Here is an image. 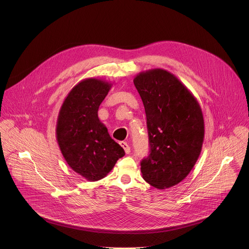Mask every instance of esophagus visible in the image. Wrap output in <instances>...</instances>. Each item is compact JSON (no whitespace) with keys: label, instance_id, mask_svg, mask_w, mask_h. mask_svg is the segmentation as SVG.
Instances as JSON below:
<instances>
[{"label":"esophagus","instance_id":"1","mask_svg":"<svg viewBox=\"0 0 249 249\" xmlns=\"http://www.w3.org/2000/svg\"><path fill=\"white\" fill-rule=\"evenodd\" d=\"M120 146L124 149V151H125L126 154H129V153H130V147H129V145L126 143V142H120Z\"/></svg>","mask_w":249,"mask_h":249}]
</instances>
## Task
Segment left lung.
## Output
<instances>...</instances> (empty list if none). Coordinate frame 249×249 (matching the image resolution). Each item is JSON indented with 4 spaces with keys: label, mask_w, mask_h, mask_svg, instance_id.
Instances as JSON below:
<instances>
[{
    "label": "left lung",
    "mask_w": 249,
    "mask_h": 249,
    "mask_svg": "<svg viewBox=\"0 0 249 249\" xmlns=\"http://www.w3.org/2000/svg\"><path fill=\"white\" fill-rule=\"evenodd\" d=\"M134 85L145 106L150 155L141 161L143 178L158 189L181 182L202 150L205 125L193 93L163 69L139 73Z\"/></svg>",
    "instance_id": "8db88e82"
}]
</instances>
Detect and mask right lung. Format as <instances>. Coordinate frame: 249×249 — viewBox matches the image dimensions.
<instances>
[{
  "label": "right lung",
  "mask_w": 249,
  "mask_h": 249,
  "mask_svg": "<svg viewBox=\"0 0 249 249\" xmlns=\"http://www.w3.org/2000/svg\"><path fill=\"white\" fill-rule=\"evenodd\" d=\"M112 84L89 78L78 83L60 108L56 139L68 165L89 181L107 175L124 157L123 148L109 136L97 111Z\"/></svg>",
  "instance_id": "obj_1"
}]
</instances>
